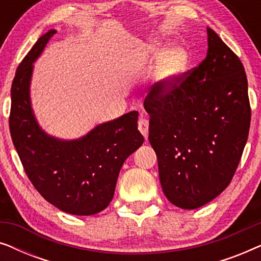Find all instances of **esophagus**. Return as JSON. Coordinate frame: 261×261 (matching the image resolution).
<instances>
[{
  "label": "esophagus",
  "instance_id": "34e87169",
  "mask_svg": "<svg viewBox=\"0 0 261 261\" xmlns=\"http://www.w3.org/2000/svg\"><path fill=\"white\" fill-rule=\"evenodd\" d=\"M138 128L140 130V133L144 135L145 139H147L148 137V121L145 119H140L138 122Z\"/></svg>",
  "mask_w": 261,
  "mask_h": 261
}]
</instances>
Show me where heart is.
I'll use <instances>...</instances> for the list:
<instances>
[{"mask_svg": "<svg viewBox=\"0 0 261 261\" xmlns=\"http://www.w3.org/2000/svg\"><path fill=\"white\" fill-rule=\"evenodd\" d=\"M139 60L142 65L156 66V81L170 89L183 76L189 66V56L183 48L170 49L162 42H149L139 49Z\"/></svg>", "mask_w": 261, "mask_h": 261, "instance_id": "heart-1", "label": "heart"}]
</instances>
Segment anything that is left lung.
Returning <instances> with one entry per match:
<instances>
[{
  "label": "left lung",
  "mask_w": 261,
  "mask_h": 261,
  "mask_svg": "<svg viewBox=\"0 0 261 261\" xmlns=\"http://www.w3.org/2000/svg\"><path fill=\"white\" fill-rule=\"evenodd\" d=\"M206 33L205 59L172 88L152 85L144 102L160 184L181 209L199 208L229 185L251 124L244 65L212 28Z\"/></svg>",
  "instance_id": "8db88e82"
}]
</instances>
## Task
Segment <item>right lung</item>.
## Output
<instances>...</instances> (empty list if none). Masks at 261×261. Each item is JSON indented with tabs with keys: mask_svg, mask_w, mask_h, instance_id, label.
Masks as SVG:
<instances>
[{
	"mask_svg": "<svg viewBox=\"0 0 261 261\" xmlns=\"http://www.w3.org/2000/svg\"><path fill=\"white\" fill-rule=\"evenodd\" d=\"M56 30L41 35L17 67L12 90L9 129L32 184L46 201L72 215L88 216L109 205L124 160L140 147L138 112L98 124L77 140L49 137L31 106L33 63Z\"/></svg>",
	"mask_w": 261,
	"mask_h": 261,
	"instance_id": "1",
	"label": "right lung"
}]
</instances>
